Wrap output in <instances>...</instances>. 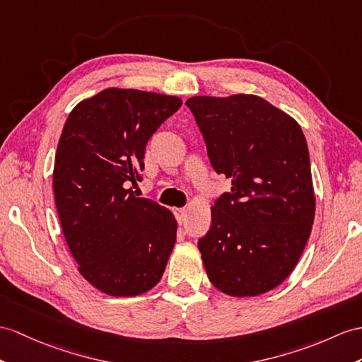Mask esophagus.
<instances>
[{
  "label": "esophagus",
  "instance_id": "34e87169",
  "mask_svg": "<svg viewBox=\"0 0 362 362\" xmlns=\"http://www.w3.org/2000/svg\"><path fill=\"white\" fill-rule=\"evenodd\" d=\"M175 216H176V221H178L180 224H182L184 221H186V218H187V210L186 209H176L175 210Z\"/></svg>",
  "mask_w": 362,
  "mask_h": 362
}]
</instances>
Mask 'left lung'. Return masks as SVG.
<instances>
[{
	"label": "left lung",
	"mask_w": 362,
	"mask_h": 362,
	"mask_svg": "<svg viewBox=\"0 0 362 362\" xmlns=\"http://www.w3.org/2000/svg\"><path fill=\"white\" fill-rule=\"evenodd\" d=\"M210 163L232 180L198 241L210 283L228 296H258L287 279L315 219V192L301 127L261 96L186 101Z\"/></svg>",
	"instance_id": "1"
}]
</instances>
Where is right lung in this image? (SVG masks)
I'll return each mask as SVG.
<instances>
[{
	"mask_svg": "<svg viewBox=\"0 0 362 362\" xmlns=\"http://www.w3.org/2000/svg\"><path fill=\"white\" fill-rule=\"evenodd\" d=\"M178 96L109 87L69 113L57 147L61 228L87 283L110 296L153 288L176 241L169 209L135 197L148 139L181 107Z\"/></svg>",
	"mask_w": 362,
	"mask_h": 362,
	"instance_id": "right-lung-1",
	"label": "right lung"
}]
</instances>
